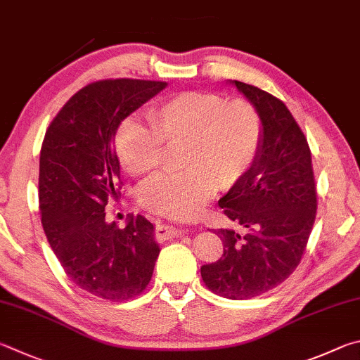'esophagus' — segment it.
I'll use <instances>...</instances> for the list:
<instances>
[{"instance_id":"34e87169","label":"esophagus","mask_w":360,"mask_h":360,"mask_svg":"<svg viewBox=\"0 0 360 360\" xmlns=\"http://www.w3.org/2000/svg\"><path fill=\"white\" fill-rule=\"evenodd\" d=\"M180 234V231L174 228V226H166V224H158L156 226V236L161 238V240H166V238H172Z\"/></svg>"}]
</instances>
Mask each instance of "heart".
Masks as SVG:
<instances>
[{"label": "heart", "mask_w": 360, "mask_h": 360, "mask_svg": "<svg viewBox=\"0 0 360 360\" xmlns=\"http://www.w3.org/2000/svg\"><path fill=\"white\" fill-rule=\"evenodd\" d=\"M150 126L128 117L118 124L113 148L132 175L153 172L162 161L164 145L179 147L184 172L161 174L147 181L139 200L158 215L198 217L215 190L240 181L257 156L262 122L245 99L226 101L213 91H181L151 107Z\"/></svg>", "instance_id": "b5f03b06"}]
</instances>
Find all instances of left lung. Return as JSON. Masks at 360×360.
<instances>
[{
	"label": "left lung",
	"instance_id": "8db88e82",
	"mask_svg": "<svg viewBox=\"0 0 360 360\" xmlns=\"http://www.w3.org/2000/svg\"><path fill=\"white\" fill-rule=\"evenodd\" d=\"M232 84L259 113L262 141L253 166L218 202L247 231L218 229L223 256L200 267V275L212 292L245 300L281 285L299 266L318 200L310 147L285 103L257 86Z\"/></svg>",
	"mask_w": 360,
	"mask_h": 360
}]
</instances>
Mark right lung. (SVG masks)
Masks as SVG:
<instances>
[{"label":"right lung","instance_id":"right-lung-1","mask_svg":"<svg viewBox=\"0 0 360 360\" xmlns=\"http://www.w3.org/2000/svg\"><path fill=\"white\" fill-rule=\"evenodd\" d=\"M166 82L109 79L79 90L56 113L39 160V210L47 240L75 286L96 297L124 302L151 280L160 247L142 215L123 229L105 221L109 199L120 196L118 124L166 88Z\"/></svg>","mask_w":360,"mask_h":360}]
</instances>
